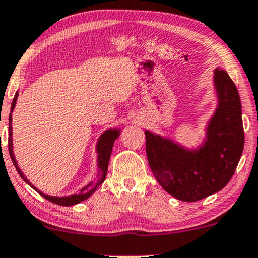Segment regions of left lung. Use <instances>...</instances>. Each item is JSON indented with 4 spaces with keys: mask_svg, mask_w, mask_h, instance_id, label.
Instances as JSON below:
<instances>
[{
    "mask_svg": "<svg viewBox=\"0 0 258 258\" xmlns=\"http://www.w3.org/2000/svg\"><path fill=\"white\" fill-rule=\"evenodd\" d=\"M217 106L197 148L145 130L148 164L169 195L197 202L217 193L229 182L244 150L241 102L238 89L225 70L214 71Z\"/></svg>",
    "mask_w": 258,
    "mask_h": 258,
    "instance_id": "left-lung-1",
    "label": "left lung"
}]
</instances>
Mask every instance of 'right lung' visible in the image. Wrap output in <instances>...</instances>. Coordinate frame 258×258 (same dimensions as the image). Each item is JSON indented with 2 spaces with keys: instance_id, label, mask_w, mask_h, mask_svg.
Here are the masks:
<instances>
[{
  "instance_id": "add662e5",
  "label": "right lung",
  "mask_w": 258,
  "mask_h": 258,
  "mask_svg": "<svg viewBox=\"0 0 258 258\" xmlns=\"http://www.w3.org/2000/svg\"><path fill=\"white\" fill-rule=\"evenodd\" d=\"M18 95H19V93L17 92V93H15V95H14L13 101H12L11 114H9V126H8V132H9V138H8L9 156H11L12 162H13V164L15 166V169H17L18 174H19L20 177L23 178V180L25 181V182L29 184L30 187H32V188L35 189L36 192H38L39 195L43 197V198H45L47 201H49L51 203H54V204L62 205V207H71V205H76V204H78V203L86 201L87 198H89V197L92 196L96 189H98V187L100 186V184H101L105 181L106 174H107L108 162H110V157H111V153H112V147H113V144H114V141H116V139L120 135V129H118V128L111 129L110 128V129L105 130V132L102 133L101 135H100L98 142H96L95 150H96V153H98V174H96L95 181L88 183L86 187H83V188H82L78 193H76V195H71V196H68V197H55V196L44 195L43 192L38 190L31 182H30L29 180H27L25 175L23 174V171H21L19 169V166H18L17 159H15V156L13 153V136H12V135H13V132H12V112H13L14 107H15V104H17Z\"/></svg>"
}]
</instances>
